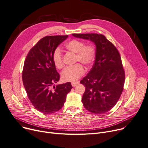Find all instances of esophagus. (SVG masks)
Returning <instances> with one entry per match:
<instances>
[{
  "label": "esophagus",
  "mask_w": 148,
  "mask_h": 148,
  "mask_svg": "<svg viewBox=\"0 0 148 148\" xmlns=\"http://www.w3.org/2000/svg\"><path fill=\"white\" fill-rule=\"evenodd\" d=\"M78 84H79V82H73L71 83V85H72L73 87H75L77 85H78Z\"/></svg>",
  "instance_id": "obj_1"
}]
</instances>
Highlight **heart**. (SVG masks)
Returning <instances> with one entry per match:
<instances>
[{
	"instance_id": "1",
	"label": "heart",
	"mask_w": 148,
	"mask_h": 148,
	"mask_svg": "<svg viewBox=\"0 0 148 148\" xmlns=\"http://www.w3.org/2000/svg\"><path fill=\"white\" fill-rule=\"evenodd\" d=\"M68 50L76 53V62H80L86 66L93 64L96 58V49L92 45H86L82 41L73 39L65 45ZM52 60L55 66L61 69L64 66L63 54L60 47L55 49L52 54ZM84 68L80 64L66 68L61 73V78L64 82H73L78 80L84 73Z\"/></svg>"
}]
</instances>
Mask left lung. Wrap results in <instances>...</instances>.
Returning <instances> with one entry per match:
<instances>
[{"mask_svg": "<svg viewBox=\"0 0 148 148\" xmlns=\"http://www.w3.org/2000/svg\"><path fill=\"white\" fill-rule=\"evenodd\" d=\"M88 39L96 46L95 63L80 81L85 86L82 102L86 109L96 114L110 111L119 101L124 89L125 71L120 54L114 44L101 34H73Z\"/></svg>", "mask_w": 148, "mask_h": 148, "instance_id": "obj_1", "label": "left lung"}]
</instances>
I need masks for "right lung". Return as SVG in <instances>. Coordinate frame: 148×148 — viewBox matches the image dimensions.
<instances>
[{
  "instance_id": "add662e5",
  "label": "right lung",
  "mask_w": 148,
  "mask_h": 148,
  "mask_svg": "<svg viewBox=\"0 0 148 148\" xmlns=\"http://www.w3.org/2000/svg\"><path fill=\"white\" fill-rule=\"evenodd\" d=\"M68 36H49L40 39L28 53L22 73L23 84L29 100L37 110L50 114L61 110L66 95L73 88L70 82L53 86L60 75L52 60L55 49Z\"/></svg>"
}]
</instances>
